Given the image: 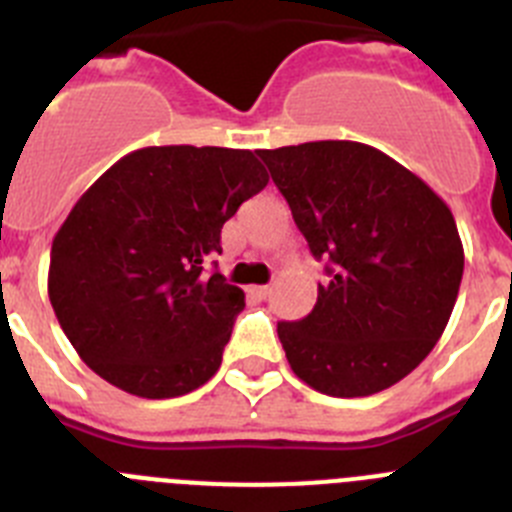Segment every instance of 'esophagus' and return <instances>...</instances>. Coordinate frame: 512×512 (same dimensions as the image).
Listing matches in <instances>:
<instances>
[{
    "label": "esophagus",
    "instance_id": "esophagus-1",
    "mask_svg": "<svg viewBox=\"0 0 512 512\" xmlns=\"http://www.w3.org/2000/svg\"><path fill=\"white\" fill-rule=\"evenodd\" d=\"M248 294H251V297H256V299H266L271 294V287H269V284H264V287H251V289H248Z\"/></svg>",
    "mask_w": 512,
    "mask_h": 512
}]
</instances>
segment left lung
I'll use <instances>...</instances> for the list:
<instances>
[{"label":"left lung","mask_w":512,"mask_h":512,"mask_svg":"<svg viewBox=\"0 0 512 512\" xmlns=\"http://www.w3.org/2000/svg\"><path fill=\"white\" fill-rule=\"evenodd\" d=\"M327 279L297 322H279L289 365L314 391L373 396L411 373L442 337L464 251L437 192L360 142L259 149Z\"/></svg>","instance_id":"left-lung-1"}]
</instances>
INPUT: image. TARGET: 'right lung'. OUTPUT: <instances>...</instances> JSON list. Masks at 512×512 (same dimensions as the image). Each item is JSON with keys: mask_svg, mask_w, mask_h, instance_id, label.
Returning <instances> with one entry per match:
<instances>
[{"mask_svg": "<svg viewBox=\"0 0 512 512\" xmlns=\"http://www.w3.org/2000/svg\"><path fill=\"white\" fill-rule=\"evenodd\" d=\"M266 182L248 149L180 144L126 154L83 192L53 238L48 294L93 373L142 398L213 378L246 302L205 264Z\"/></svg>", "mask_w": 512, "mask_h": 512, "instance_id": "right-lung-1", "label": "right lung"}]
</instances>
